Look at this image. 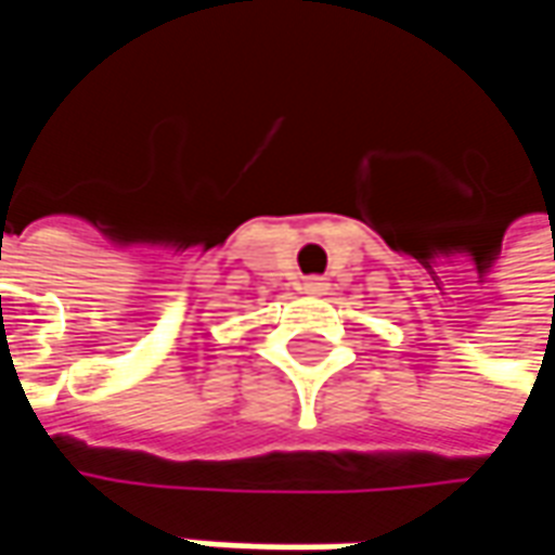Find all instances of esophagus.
Here are the masks:
<instances>
[{"label":"esophagus","instance_id":"34e87169","mask_svg":"<svg viewBox=\"0 0 555 555\" xmlns=\"http://www.w3.org/2000/svg\"><path fill=\"white\" fill-rule=\"evenodd\" d=\"M302 287H306V293H324L331 284H327V278H306Z\"/></svg>","mask_w":555,"mask_h":555}]
</instances>
